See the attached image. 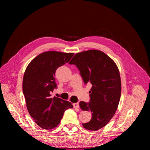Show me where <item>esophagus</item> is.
Instances as JSON below:
<instances>
[{"instance_id":"esophagus-1","label":"esophagus","mask_w":150,"mask_h":150,"mask_svg":"<svg viewBox=\"0 0 150 150\" xmlns=\"http://www.w3.org/2000/svg\"><path fill=\"white\" fill-rule=\"evenodd\" d=\"M73 106H74V108H79V103H73Z\"/></svg>"}]
</instances>
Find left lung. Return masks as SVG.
<instances>
[{
	"label": "left lung",
	"mask_w": 150,
	"mask_h": 150,
	"mask_svg": "<svg viewBox=\"0 0 150 150\" xmlns=\"http://www.w3.org/2000/svg\"><path fill=\"white\" fill-rule=\"evenodd\" d=\"M69 64L78 68L85 84H92L89 102L79 103L81 110L92 114L83 127L91 131L103 128L115 115L120 100L121 78L116 63L101 51L89 50L75 54Z\"/></svg>",
	"instance_id": "1"
}]
</instances>
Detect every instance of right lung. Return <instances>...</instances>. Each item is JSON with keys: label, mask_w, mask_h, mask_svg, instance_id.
I'll list each match as a JSON object with an SVG mask.
<instances>
[{"label": "right lung", "mask_w": 150, "mask_h": 150, "mask_svg": "<svg viewBox=\"0 0 150 150\" xmlns=\"http://www.w3.org/2000/svg\"><path fill=\"white\" fill-rule=\"evenodd\" d=\"M74 53L47 51L31 61L24 74L22 90L29 113L35 122L45 129L59 124L64 111L73 106L71 102L54 97L51 93L57 88L56 71L68 62Z\"/></svg>", "instance_id": "obj_1"}]
</instances>
